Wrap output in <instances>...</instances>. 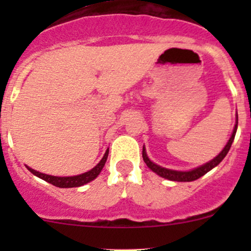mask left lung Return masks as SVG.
<instances>
[{
    "mask_svg": "<svg viewBox=\"0 0 251 251\" xmlns=\"http://www.w3.org/2000/svg\"><path fill=\"white\" fill-rule=\"evenodd\" d=\"M237 127H238V114H237V119H235V125L233 128V132H232L231 137H229V140H228V142H227L226 146H225V148L222 149V151H220V153L217 154L214 159H211V160L207 161V163L203 164V165L198 166V168L192 169V170H188V171L171 170V169L163 168V166L153 163V161L148 158V155H147V151H146V148H144V146H143V151H142V156H143V160H144V163L147 164V166H148V168L151 169L153 173L159 175V176L163 177V178L170 179V181H177V182L196 181V179L201 178V176H204L206 173H209L210 170H212L214 168H216V166L219 165L222 160H224V158L227 155L229 148H231L232 143H233L235 132H237Z\"/></svg>",
    "mask_w": 251,
    "mask_h": 251,
    "instance_id": "1",
    "label": "left lung"
}]
</instances>
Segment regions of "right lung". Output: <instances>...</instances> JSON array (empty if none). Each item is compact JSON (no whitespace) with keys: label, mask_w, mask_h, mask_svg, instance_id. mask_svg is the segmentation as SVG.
Here are the masks:
<instances>
[{"label":"right lung","mask_w":251,"mask_h":251,"mask_svg":"<svg viewBox=\"0 0 251 251\" xmlns=\"http://www.w3.org/2000/svg\"><path fill=\"white\" fill-rule=\"evenodd\" d=\"M108 154H109V149L105 151L103 158L100 159V161L95 166V168L91 169V170L87 171V173L76 175V176H67V177L52 176V175L39 173V171L34 170V169L29 168V166H26V169L32 175H35V176H37L39 178L48 182V183L53 184V186L59 187V188H73V187H80V186H83V184L88 183V182L93 181V179L100 174V171L103 170V168H104L105 161H107V158H108Z\"/></svg>","instance_id":"obj_1"}]
</instances>
